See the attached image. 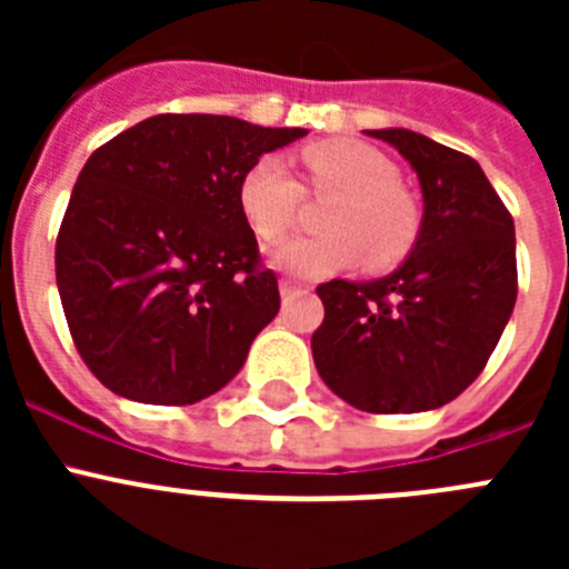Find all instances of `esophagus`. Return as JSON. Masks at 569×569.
<instances>
[{"label":"esophagus","instance_id":"34e87169","mask_svg":"<svg viewBox=\"0 0 569 569\" xmlns=\"http://www.w3.org/2000/svg\"><path fill=\"white\" fill-rule=\"evenodd\" d=\"M279 293H281V299H293V296L308 293V290L301 288V284H296V281H290V279H281V281H279Z\"/></svg>","mask_w":569,"mask_h":569}]
</instances>
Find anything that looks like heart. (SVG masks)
I'll list each match as a JSON object with an SVG mask.
<instances>
[{
    "label": "heart",
    "instance_id": "obj_1",
    "mask_svg": "<svg viewBox=\"0 0 569 569\" xmlns=\"http://www.w3.org/2000/svg\"><path fill=\"white\" fill-rule=\"evenodd\" d=\"M310 188L336 196L321 228L328 236H299L270 250V264L301 279L333 276L353 268L365 256L370 270L393 268L416 244L421 213L405 188L399 168L370 144L336 142L310 144L305 153ZM241 213L264 241H276L296 224L301 210V184L288 164L268 153L241 176Z\"/></svg>",
    "mask_w": 569,
    "mask_h": 569
}]
</instances>
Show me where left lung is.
Returning <instances> with one entry per match:
<instances>
[{
	"label": "left lung",
	"instance_id": "8db88e82",
	"mask_svg": "<svg viewBox=\"0 0 569 569\" xmlns=\"http://www.w3.org/2000/svg\"><path fill=\"white\" fill-rule=\"evenodd\" d=\"M393 144L425 199L416 244L393 273L319 284L310 347L321 381L365 413H421L476 381L516 308V228L476 159L407 128Z\"/></svg>",
	"mask_w": 569,
	"mask_h": 569
}]
</instances>
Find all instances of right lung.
Here are the masks:
<instances>
[{
    "label": "right lung",
    "mask_w": 569,
    "mask_h": 569,
    "mask_svg": "<svg viewBox=\"0 0 569 569\" xmlns=\"http://www.w3.org/2000/svg\"><path fill=\"white\" fill-rule=\"evenodd\" d=\"M308 136L233 116L159 113L84 162L57 239V288L79 356L142 405H196L241 370L279 313L239 184Z\"/></svg>",
    "instance_id": "right-lung-1"
}]
</instances>
